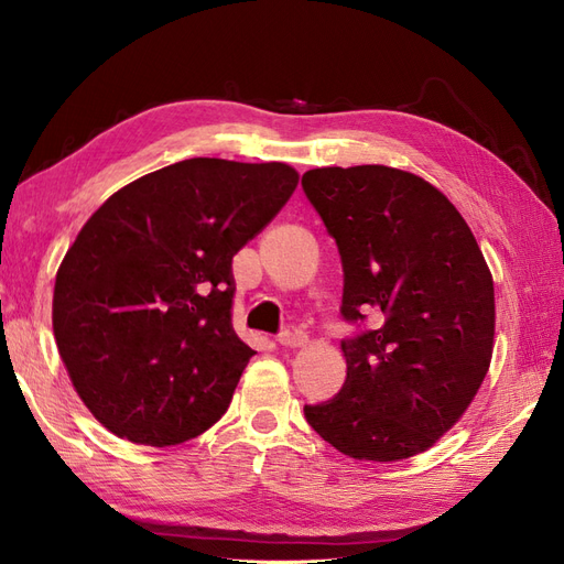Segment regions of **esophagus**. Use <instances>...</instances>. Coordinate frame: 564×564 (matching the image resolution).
Wrapping results in <instances>:
<instances>
[{"label":"esophagus","mask_w":564,"mask_h":564,"mask_svg":"<svg viewBox=\"0 0 564 564\" xmlns=\"http://www.w3.org/2000/svg\"><path fill=\"white\" fill-rule=\"evenodd\" d=\"M306 332H302L300 327H295V325H288L283 332H281V337H279V344L281 346H285V348H302V346H306Z\"/></svg>","instance_id":"34e87169"}]
</instances>
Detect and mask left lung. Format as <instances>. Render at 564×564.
<instances>
[{
  "label": "left lung",
  "instance_id": "left-lung-1",
  "mask_svg": "<svg viewBox=\"0 0 564 564\" xmlns=\"http://www.w3.org/2000/svg\"><path fill=\"white\" fill-rule=\"evenodd\" d=\"M302 187L335 237L341 316L379 327L341 341L337 398L304 406L339 453L400 463L463 419L495 346V288L469 225L432 183L386 164L321 166Z\"/></svg>",
  "mask_w": 564,
  "mask_h": 564
}]
</instances>
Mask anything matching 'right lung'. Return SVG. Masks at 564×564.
Returning a JSON list of instances; mask_svg holds the SVG:
<instances>
[{"mask_svg": "<svg viewBox=\"0 0 564 564\" xmlns=\"http://www.w3.org/2000/svg\"><path fill=\"white\" fill-rule=\"evenodd\" d=\"M285 162L193 158L113 193L59 262L53 335L74 390L120 440L174 446L227 411L256 356L232 329V258L274 220Z\"/></svg>", "mask_w": 564, "mask_h": 564, "instance_id": "right-lung-1", "label": "right lung"}]
</instances>
